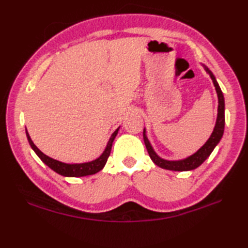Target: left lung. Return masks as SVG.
<instances>
[{
  "mask_svg": "<svg viewBox=\"0 0 248 248\" xmlns=\"http://www.w3.org/2000/svg\"><path fill=\"white\" fill-rule=\"evenodd\" d=\"M204 69L209 73L210 78H212L213 84L215 86V89H217V97H218V113H217V124H215V127L213 132L210 136V139L205 141V144L200 148L197 152H195L194 155L191 156L186 157L184 160L180 161H167L164 159H161V157L157 155L155 150L152 149V147L149 143L148 139L146 136V131L144 129L143 136H144V141L146 145L147 151H148L150 159L154 161L155 165H157L161 168H164V170H175V171H186V170H192L200 166L202 163L207 160V157L211 155V152L213 149L217 147V145L219 143L220 139L224 134V128H225V101H224V96L223 93L220 91V87L218 85V83L215 80V77L213 76V73L210 71L207 67L204 66Z\"/></svg>",
  "mask_w": 248,
  "mask_h": 248,
  "instance_id": "left-lung-1",
  "label": "left lung"
}]
</instances>
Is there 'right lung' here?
I'll use <instances>...</instances> for the list:
<instances>
[{
  "instance_id": "1",
  "label": "right lung",
  "mask_w": 248,
  "mask_h": 248,
  "mask_svg": "<svg viewBox=\"0 0 248 248\" xmlns=\"http://www.w3.org/2000/svg\"><path fill=\"white\" fill-rule=\"evenodd\" d=\"M118 130L119 128L115 131V132L112 134V136H110V139L107 145V148H105L103 154L100 155L98 159L93 160L92 162L81 163V164H67V163L60 162L57 160L52 159V157L48 155H46L35 146L33 140H31L28 130L26 129H25V132H26V136H28L29 143L31 147V149L36 152V155L39 156V159L43 161L46 165H48L51 170H53L55 172L60 173V175L64 177H84L88 175H93V173L100 171L104 167V165L107 164V161L110 154V149H112L113 141L116 138V135L118 133Z\"/></svg>"
}]
</instances>
